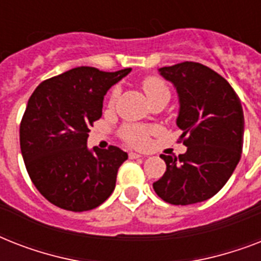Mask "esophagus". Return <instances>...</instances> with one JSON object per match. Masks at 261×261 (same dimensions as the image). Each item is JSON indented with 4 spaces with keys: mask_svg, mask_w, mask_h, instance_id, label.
Returning <instances> with one entry per match:
<instances>
[{
    "mask_svg": "<svg viewBox=\"0 0 261 261\" xmlns=\"http://www.w3.org/2000/svg\"><path fill=\"white\" fill-rule=\"evenodd\" d=\"M128 157H130L131 160H135V159H141L142 155L138 154V153H130V154H128Z\"/></svg>",
    "mask_w": 261,
    "mask_h": 261,
    "instance_id": "1",
    "label": "esophagus"
}]
</instances>
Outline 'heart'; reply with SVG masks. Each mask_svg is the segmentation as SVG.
I'll return each instance as SVG.
<instances>
[{"instance_id":"obj_1","label":"heart","mask_w":261,"mask_h":261,"mask_svg":"<svg viewBox=\"0 0 261 261\" xmlns=\"http://www.w3.org/2000/svg\"><path fill=\"white\" fill-rule=\"evenodd\" d=\"M142 88L146 93L149 101H154L160 98H167L169 101L171 90L168 88L167 83L157 75H149L142 81ZM119 94V88H114L111 90L108 102L110 106H114ZM155 133V127L139 126V124H127L122 127L120 137L123 141L134 147H146L150 142V135Z\"/></svg>"}]
</instances>
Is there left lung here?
<instances>
[{"label":"left lung","instance_id":"left-lung-1","mask_svg":"<svg viewBox=\"0 0 261 261\" xmlns=\"http://www.w3.org/2000/svg\"><path fill=\"white\" fill-rule=\"evenodd\" d=\"M178 94L177 126L184 154L160 157L164 176L153 182L155 194L171 204H194L214 196L234 172L243 151L241 101L222 75L198 62L160 69Z\"/></svg>","mask_w":261,"mask_h":261}]
</instances>
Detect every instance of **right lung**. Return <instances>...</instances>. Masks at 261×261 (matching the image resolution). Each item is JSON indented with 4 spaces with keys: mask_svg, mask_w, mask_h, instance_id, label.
Masks as SVG:
<instances>
[{
    "mask_svg": "<svg viewBox=\"0 0 261 261\" xmlns=\"http://www.w3.org/2000/svg\"><path fill=\"white\" fill-rule=\"evenodd\" d=\"M131 69L74 67L39 84L20 124V147L38 191L69 211L96 208L110 198L126 151L87 146L89 128L101 118L102 100Z\"/></svg>",
    "mask_w": 261,
    "mask_h": 261,
    "instance_id": "1",
    "label": "right lung"
}]
</instances>
